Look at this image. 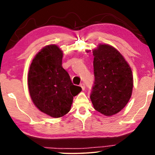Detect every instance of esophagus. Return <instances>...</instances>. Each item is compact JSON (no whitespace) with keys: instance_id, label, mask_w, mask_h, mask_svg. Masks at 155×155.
Here are the masks:
<instances>
[{"instance_id":"1","label":"esophagus","mask_w":155,"mask_h":155,"mask_svg":"<svg viewBox=\"0 0 155 155\" xmlns=\"http://www.w3.org/2000/svg\"><path fill=\"white\" fill-rule=\"evenodd\" d=\"M80 86L82 87V90H84V89H85V86H84V83H81L80 84Z\"/></svg>"}]
</instances>
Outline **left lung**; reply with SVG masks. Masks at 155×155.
I'll list each match as a JSON object with an SVG mask.
<instances>
[{"label": "left lung", "instance_id": "8db88e82", "mask_svg": "<svg viewBox=\"0 0 155 155\" xmlns=\"http://www.w3.org/2000/svg\"><path fill=\"white\" fill-rule=\"evenodd\" d=\"M92 52L94 82L91 101L97 111L107 116L114 115L130 100L133 87L132 71L112 46L99 44Z\"/></svg>", "mask_w": 155, "mask_h": 155}]
</instances>
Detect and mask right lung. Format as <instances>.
Wrapping results in <instances>:
<instances>
[{"mask_svg": "<svg viewBox=\"0 0 155 155\" xmlns=\"http://www.w3.org/2000/svg\"><path fill=\"white\" fill-rule=\"evenodd\" d=\"M63 51L58 46H44L32 60L28 73V88L35 105L54 118L62 117L71 110L73 97L82 90L72 83L62 67Z\"/></svg>", "mask_w": 155, "mask_h": 155, "instance_id": "1", "label": "right lung"}]
</instances>
